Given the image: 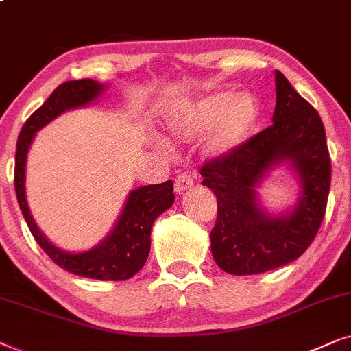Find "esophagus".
Masks as SVG:
<instances>
[{"label":"esophagus","mask_w":351,"mask_h":351,"mask_svg":"<svg viewBox=\"0 0 351 351\" xmlns=\"http://www.w3.org/2000/svg\"><path fill=\"white\" fill-rule=\"evenodd\" d=\"M194 186V180L191 178V175H188V173H181V175L176 176L175 180V193H184V191L191 189Z\"/></svg>","instance_id":"esophagus-1"}]
</instances>
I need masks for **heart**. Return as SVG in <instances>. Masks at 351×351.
Returning a JSON list of instances; mask_svg holds the SVG:
<instances>
[{"label":"heart","instance_id":"heart-1","mask_svg":"<svg viewBox=\"0 0 351 351\" xmlns=\"http://www.w3.org/2000/svg\"><path fill=\"white\" fill-rule=\"evenodd\" d=\"M261 106L252 93L218 91L189 102L167 117L173 136L193 139L208 133L207 151L224 157L244 146L258 125Z\"/></svg>","mask_w":351,"mask_h":351}]
</instances>
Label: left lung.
Instances as JSON below:
<instances>
[{"label":"left lung","instance_id":"1","mask_svg":"<svg viewBox=\"0 0 351 351\" xmlns=\"http://www.w3.org/2000/svg\"><path fill=\"white\" fill-rule=\"evenodd\" d=\"M282 161L301 178L302 195L291 214L271 217L258 205L254 188ZM200 175L217 195L210 239L219 268L245 276L291 263L315 241L328 207L330 157L321 117L276 70L273 125L230 156L210 158Z\"/></svg>","mask_w":351,"mask_h":351}]
</instances>
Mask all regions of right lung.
I'll return each mask as SVG.
<instances>
[{
    "mask_svg": "<svg viewBox=\"0 0 351 351\" xmlns=\"http://www.w3.org/2000/svg\"><path fill=\"white\" fill-rule=\"evenodd\" d=\"M102 90L104 86L91 78L65 82L56 88L45 104L29 117L17 139L14 188H16L19 207L29 224L30 232L56 265L77 276L99 279V281H125L134 276L146 263L151 250L152 224L158 215H162L175 202L173 183L170 180L162 184H149L133 189L110 234L101 244L82 254H69L51 244L35 224L25 199L27 152L34 141L35 133L62 112L86 106L88 102L96 99Z\"/></svg>",
    "mask_w": 351,
    "mask_h": 351,
    "instance_id": "right-lung-1",
    "label": "right lung"
}]
</instances>
